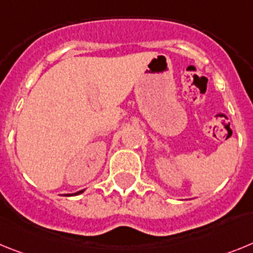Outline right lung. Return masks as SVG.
<instances>
[{"mask_svg":"<svg viewBox=\"0 0 253 253\" xmlns=\"http://www.w3.org/2000/svg\"><path fill=\"white\" fill-rule=\"evenodd\" d=\"M83 192H84V190H81V191H79V192H75V193H67L66 196H76V195H80V193H83Z\"/></svg>","mask_w":253,"mask_h":253,"instance_id":"add662e5","label":"right lung"}]
</instances>
